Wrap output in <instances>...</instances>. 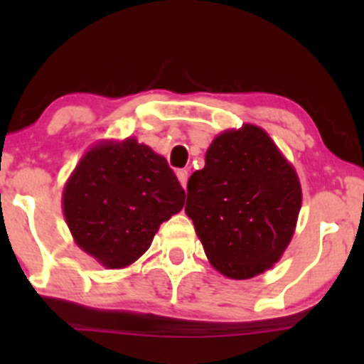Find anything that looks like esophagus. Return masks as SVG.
I'll return each mask as SVG.
<instances>
[{"label": "esophagus", "instance_id": "obj_1", "mask_svg": "<svg viewBox=\"0 0 364 364\" xmlns=\"http://www.w3.org/2000/svg\"><path fill=\"white\" fill-rule=\"evenodd\" d=\"M176 176L179 179V183H181L183 188H186V183H188V169H178L176 171Z\"/></svg>", "mask_w": 364, "mask_h": 364}]
</instances>
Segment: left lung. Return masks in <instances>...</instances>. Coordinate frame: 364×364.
I'll return each instance as SVG.
<instances>
[{
	"label": "left lung",
	"mask_w": 364,
	"mask_h": 364,
	"mask_svg": "<svg viewBox=\"0 0 364 364\" xmlns=\"http://www.w3.org/2000/svg\"><path fill=\"white\" fill-rule=\"evenodd\" d=\"M186 193L185 212L208 260L231 279L270 269L289 245L301 208L294 169L253 124L212 141L205 168L191 174Z\"/></svg>",
	"instance_id": "left-lung-1"
}]
</instances>
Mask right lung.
I'll use <instances>...</instances> for the list:
<instances>
[{"label": "right lung", "instance_id": "add662e5", "mask_svg": "<svg viewBox=\"0 0 364 364\" xmlns=\"http://www.w3.org/2000/svg\"><path fill=\"white\" fill-rule=\"evenodd\" d=\"M183 203L185 190L168 161L133 139L89 150L63 191L77 245L109 269L147 252L159 225Z\"/></svg>", "mask_w": 364, "mask_h": 364}]
</instances>
